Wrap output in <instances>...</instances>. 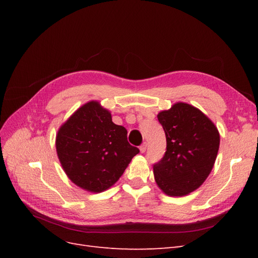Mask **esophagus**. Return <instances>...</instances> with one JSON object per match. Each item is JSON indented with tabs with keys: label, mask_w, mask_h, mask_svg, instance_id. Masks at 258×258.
I'll use <instances>...</instances> for the list:
<instances>
[{
	"label": "esophagus",
	"mask_w": 258,
	"mask_h": 258,
	"mask_svg": "<svg viewBox=\"0 0 258 258\" xmlns=\"http://www.w3.org/2000/svg\"><path fill=\"white\" fill-rule=\"evenodd\" d=\"M140 151H141V153H144L146 151V142L141 144V146H140Z\"/></svg>",
	"instance_id": "obj_1"
}]
</instances>
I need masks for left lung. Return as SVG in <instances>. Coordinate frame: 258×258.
Instances as JSON below:
<instances>
[{"instance_id":"1","label":"left lung","mask_w":258,"mask_h":258,"mask_svg":"<svg viewBox=\"0 0 258 258\" xmlns=\"http://www.w3.org/2000/svg\"><path fill=\"white\" fill-rule=\"evenodd\" d=\"M165 130L166 153L155 162L157 185L169 196H185L197 189L212 170L220 135L208 117L186 103H176L158 114Z\"/></svg>"}]
</instances>
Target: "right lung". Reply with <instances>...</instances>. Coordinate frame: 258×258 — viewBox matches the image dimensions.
Segmentation results:
<instances>
[{"label": "right lung", "mask_w": 258, "mask_h": 258, "mask_svg": "<svg viewBox=\"0 0 258 258\" xmlns=\"http://www.w3.org/2000/svg\"><path fill=\"white\" fill-rule=\"evenodd\" d=\"M56 148L70 179L91 192L115 184L140 152L129 144L126 128L115 124L111 113L95 101L80 107L59 129Z\"/></svg>", "instance_id": "right-lung-1"}]
</instances>
